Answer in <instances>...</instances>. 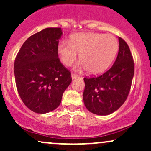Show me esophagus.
Returning a JSON list of instances; mask_svg holds the SVG:
<instances>
[{
	"label": "esophagus",
	"mask_w": 151,
	"mask_h": 151,
	"mask_svg": "<svg viewBox=\"0 0 151 151\" xmlns=\"http://www.w3.org/2000/svg\"><path fill=\"white\" fill-rule=\"evenodd\" d=\"M78 77L79 76L77 75V74H74V73H72V74H71V77H72L73 80H74V79H76L77 77Z\"/></svg>",
	"instance_id": "1"
}]
</instances>
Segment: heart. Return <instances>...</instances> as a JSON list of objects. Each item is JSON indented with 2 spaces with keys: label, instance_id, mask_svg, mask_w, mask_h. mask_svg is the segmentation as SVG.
<instances>
[{
  "label": "heart",
  "instance_id": "1",
  "mask_svg": "<svg viewBox=\"0 0 151 151\" xmlns=\"http://www.w3.org/2000/svg\"><path fill=\"white\" fill-rule=\"evenodd\" d=\"M118 39L112 34L81 33L72 35L69 42L61 41L58 53L66 66H71L80 53V66L91 74H98L108 68L118 51Z\"/></svg>",
  "mask_w": 151,
  "mask_h": 151
}]
</instances>
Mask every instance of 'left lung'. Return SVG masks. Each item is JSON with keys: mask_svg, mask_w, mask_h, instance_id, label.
<instances>
[{"mask_svg": "<svg viewBox=\"0 0 151 151\" xmlns=\"http://www.w3.org/2000/svg\"><path fill=\"white\" fill-rule=\"evenodd\" d=\"M134 73V62L129 45L119 37V51L111 68L97 77H85L83 100L92 113H112L127 99Z\"/></svg>", "mask_w": 151, "mask_h": 151, "instance_id": "left-lung-1", "label": "left lung"}]
</instances>
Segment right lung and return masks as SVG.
<instances>
[{"instance_id": "right-lung-1", "label": "right lung", "mask_w": 151, "mask_h": 151, "mask_svg": "<svg viewBox=\"0 0 151 151\" xmlns=\"http://www.w3.org/2000/svg\"><path fill=\"white\" fill-rule=\"evenodd\" d=\"M60 28H47L23 43L14 60L18 93L25 106L36 113L51 112L61 102L71 74L58 58Z\"/></svg>"}]
</instances>
